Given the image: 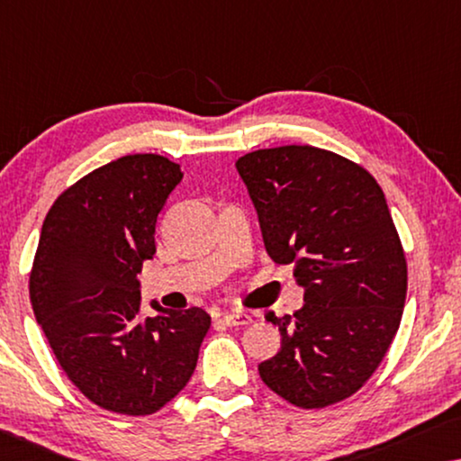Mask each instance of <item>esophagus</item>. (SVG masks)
I'll list each match as a JSON object with an SVG mask.
<instances>
[{
  "mask_svg": "<svg viewBox=\"0 0 461 461\" xmlns=\"http://www.w3.org/2000/svg\"><path fill=\"white\" fill-rule=\"evenodd\" d=\"M220 319H222L224 325H230V327H241V325L251 323V314L245 312V311L224 312V314H220Z\"/></svg>",
  "mask_w": 461,
  "mask_h": 461,
  "instance_id": "esophagus-1",
  "label": "esophagus"
}]
</instances>
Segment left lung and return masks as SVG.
I'll return each instance as SVG.
<instances>
[{
  "mask_svg": "<svg viewBox=\"0 0 461 461\" xmlns=\"http://www.w3.org/2000/svg\"><path fill=\"white\" fill-rule=\"evenodd\" d=\"M264 248L294 264L304 306L279 327L281 348L258 365L267 386L302 409L348 399L380 367L399 331L407 260L374 176L317 147L287 144L239 157Z\"/></svg>",
  "mask_w": 461,
  "mask_h": 461,
  "instance_id": "obj_1",
  "label": "left lung"
}]
</instances>
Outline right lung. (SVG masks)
Segmentation results:
<instances>
[{"instance_id":"obj_1","label":"right lung","mask_w":461,"mask_h":461,"mask_svg":"<svg viewBox=\"0 0 461 461\" xmlns=\"http://www.w3.org/2000/svg\"><path fill=\"white\" fill-rule=\"evenodd\" d=\"M178 163L119 157L59 194L43 220L29 295L56 361L94 405L150 415L191 380L212 319L201 308L140 312L142 262Z\"/></svg>"}]
</instances>
